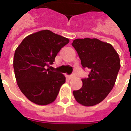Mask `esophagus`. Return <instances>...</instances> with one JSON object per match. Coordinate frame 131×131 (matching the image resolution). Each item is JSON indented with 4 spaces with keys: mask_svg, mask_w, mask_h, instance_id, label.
<instances>
[{
    "mask_svg": "<svg viewBox=\"0 0 131 131\" xmlns=\"http://www.w3.org/2000/svg\"><path fill=\"white\" fill-rule=\"evenodd\" d=\"M75 78V75L74 74H73V75H70L69 77V80H71V79H73V78Z\"/></svg>",
    "mask_w": 131,
    "mask_h": 131,
    "instance_id": "obj_1",
    "label": "esophagus"
}]
</instances>
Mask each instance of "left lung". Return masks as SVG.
<instances>
[{
    "instance_id": "obj_1",
    "label": "left lung",
    "mask_w": 131,
    "mask_h": 131,
    "mask_svg": "<svg viewBox=\"0 0 131 131\" xmlns=\"http://www.w3.org/2000/svg\"><path fill=\"white\" fill-rule=\"evenodd\" d=\"M72 45L84 68L90 69L88 78L82 79V87L74 90L78 103L93 106L103 101L116 82L120 68L119 55L111 44L98 39H77Z\"/></svg>"
}]
</instances>
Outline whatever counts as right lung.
<instances>
[{
    "label": "right lung",
    "instance_id": "1",
    "mask_svg": "<svg viewBox=\"0 0 131 131\" xmlns=\"http://www.w3.org/2000/svg\"><path fill=\"white\" fill-rule=\"evenodd\" d=\"M69 42L67 38L43 30L27 36L16 48L13 58L15 79L29 101L39 105L55 101L65 83V76L46 67L53 63L57 53Z\"/></svg>",
    "mask_w": 131,
    "mask_h": 131
}]
</instances>
